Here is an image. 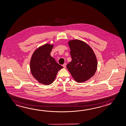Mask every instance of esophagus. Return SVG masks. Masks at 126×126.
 Wrapping results in <instances>:
<instances>
[{
	"mask_svg": "<svg viewBox=\"0 0 126 126\" xmlns=\"http://www.w3.org/2000/svg\"><path fill=\"white\" fill-rule=\"evenodd\" d=\"M63 66L64 68H65L66 67V63H64V64H63Z\"/></svg>",
	"mask_w": 126,
	"mask_h": 126,
	"instance_id": "obj_1",
	"label": "esophagus"
}]
</instances>
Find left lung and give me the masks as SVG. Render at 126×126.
I'll use <instances>...</instances> for the list:
<instances>
[{"label":"left lung","mask_w":126,"mask_h":126,"mask_svg":"<svg viewBox=\"0 0 126 126\" xmlns=\"http://www.w3.org/2000/svg\"><path fill=\"white\" fill-rule=\"evenodd\" d=\"M68 44L72 58L66 65L73 78L78 82H84L95 75L97 67L96 57L93 49L83 41L70 40Z\"/></svg>","instance_id":"1"}]
</instances>
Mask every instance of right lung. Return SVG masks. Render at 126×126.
I'll return each mask as SVG.
<instances>
[{"instance_id": "obj_1", "label": "right lung", "mask_w": 126, "mask_h": 126, "mask_svg": "<svg viewBox=\"0 0 126 126\" xmlns=\"http://www.w3.org/2000/svg\"><path fill=\"white\" fill-rule=\"evenodd\" d=\"M53 44H45L34 51L30 62V69L33 77L44 85L53 82L57 72L63 67L58 64L50 52Z\"/></svg>"}]
</instances>
